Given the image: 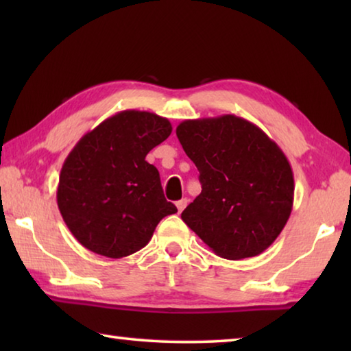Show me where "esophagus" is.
<instances>
[{"instance_id": "esophagus-1", "label": "esophagus", "mask_w": 351, "mask_h": 351, "mask_svg": "<svg viewBox=\"0 0 351 351\" xmlns=\"http://www.w3.org/2000/svg\"><path fill=\"white\" fill-rule=\"evenodd\" d=\"M187 206V199L186 198H182V199H180V201H176V207H178V212H182L184 210V207Z\"/></svg>"}]
</instances>
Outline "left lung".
Returning a JSON list of instances; mask_svg holds the SVG:
<instances>
[{
	"label": "left lung",
	"instance_id": "obj_1",
	"mask_svg": "<svg viewBox=\"0 0 351 351\" xmlns=\"http://www.w3.org/2000/svg\"><path fill=\"white\" fill-rule=\"evenodd\" d=\"M176 136L203 189L181 213L182 221L223 258L255 257L268 249L294 201L293 169L282 148L234 114L189 119Z\"/></svg>",
	"mask_w": 351,
	"mask_h": 351
}]
</instances>
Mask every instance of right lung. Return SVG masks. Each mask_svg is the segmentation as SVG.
<instances>
[{
	"label": "right lung",
	"instance_id": "add662e5",
	"mask_svg": "<svg viewBox=\"0 0 351 351\" xmlns=\"http://www.w3.org/2000/svg\"><path fill=\"white\" fill-rule=\"evenodd\" d=\"M171 133L169 119L127 110L105 119L64 159L57 204L77 241L110 258L138 252L164 217L176 213L145 161Z\"/></svg>",
	"mask_w": 351,
	"mask_h": 351
}]
</instances>
